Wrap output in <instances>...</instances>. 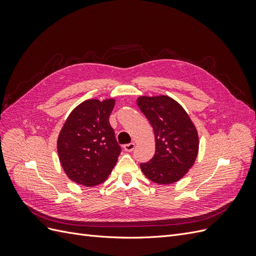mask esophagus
Wrapping results in <instances>:
<instances>
[{
  "instance_id": "esophagus-1",
  "label": "esophagus",
  "mask_w": 256,
  "mask_h": 256,
  "mask_svg": "<svg viewBox=\"0 0 256 256\" xmlns=\"http://www.w3.org/2000/svg\"><path fill=\"white\" fill-rule=\"evenodd\" d=\"M134 143H129V144H125L124 145V150L126 152H132L134 150Z\"/></svg>"
}]
</instances>
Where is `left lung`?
I'll use <instances>...</instances> for the list:
<instances>
[{
    "label": "left lung",
    "instance_id": "obj_1",
    "mask_svg": "<svg viewBox=\"0 0 256 256\" xmlns=\"http://www.w3.org/2000/svg\"><path fill=\"white\" fill-rule=\"evenodd\" d=\"M154 132L156 152L141 164L144 175L160 184H173L188 172L198 156V131L184 108L168 96L138 98Z\"/></svg>",
    "mask_w": 256,
    "mask_h": 256
}]
</instances>
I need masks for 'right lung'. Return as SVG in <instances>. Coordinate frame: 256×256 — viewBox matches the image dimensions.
Returning a JSON list of instances; mask_svg holds the SVG:
<instances>
[{
    "instance_id": "obj_1",
    "label": "right lung",
    "mask_w": 256,
    "mask_h": 256,
    "mask_svg": "<svg viewBox=\"0 0 256 256\" xmlns=\"http://www.w3.org/2000/svg\"><path fill=\"white\" fill-rule=\"evenodd\" d=\"M114 99H90L69 114L58 138V152L65 173L86 187L106 180L118 162L122 147L109 118Z\"/></svg>"
}]
</instances>
